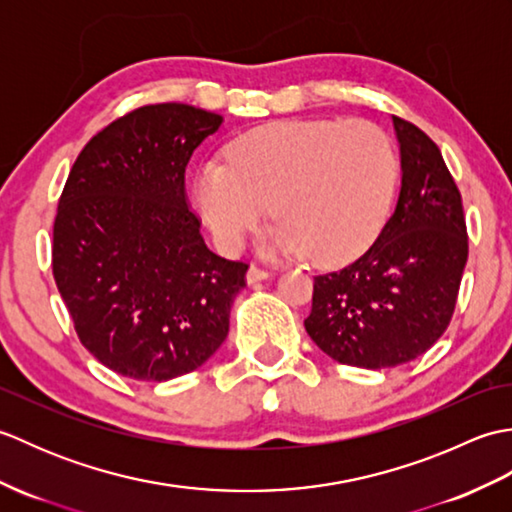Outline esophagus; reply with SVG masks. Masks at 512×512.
Returning a JSON list of instances; mask_svg holds the SVG:
<instances>
[{
  "label": "esophagus",
  "mask_w": 512,
  "mask_h": 512,
  "mask_svg": "<svg viewBox=\"0 0 512 512\" xmlns=\"http://www.w3.org/2000/svg\"><path fill=\"white\" fill-rule=\"evenodd\" d=\"M268 277H270L268 270L259 268V266H250L248 273H246V281H248V284H257V281H264V279H268Z\"/></svg>",
  "instance_id": "34e87169"
}]
</instances>
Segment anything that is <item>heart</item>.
<instances>
[{
    "instance_id": "b5f03b06",
    "label": "heart",
    "mask_w": 512,
    "mask_h": 512,
    "mask_svg": "<svg viewBox=\"0 0 512 512\" xmlns=\"http://www.w3.org/2000/svg\"><path fill=\"white\" fill-rule=\"evenodd\" d=\"M394 184V149L374 123L288 121L239 136L228 162H204L193 195L226 253L262 224L270 204L279 222L262 244L266 255L306 253L339 266L372 244Z\"/></svg>"
}]
</instances>
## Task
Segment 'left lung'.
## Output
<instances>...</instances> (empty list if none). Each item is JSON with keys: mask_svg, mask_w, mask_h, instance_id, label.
Returning <instances> with one entry per match:
<instances>
[{"mask_svg": "<svg viewBox=\"0 0 512 512\" xmlns=\"http://www.w3.org/2000/svg\"><path fill=\"white\" fill-rule=\"evenodd\" d=\"M400 193L354 264L314 277L310 339L343 365L385 369L424 354L453 317L469 237L462 195L438 145L394 116Z\"/></svg>", "mask_w": 512, "mask_h": 512, "instance_id": "8db88e82", "label": "left lung"}]
</instances>
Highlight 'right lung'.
Masks as SVG:
<instances>
[{
	"label": "right lung",
	"mask_w": 512,
	"mask_h": 512,
	"mask_svg": "<svg viewBox=\"0 0 512 512\" xmlns=\"http://www.w3.org/2000/svg\"><path fill=\"white\" fill-rule=\"evenodd\" d=\"M220 114L145 105L96 134L72 165L52 231V275L74 330L112 372L160 383L193 372L228 334L244 262L206 248L184 193Z\"/></svg>",
	"instance_id": "obj_1"
}]
</instances>
